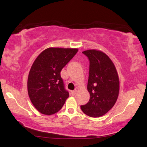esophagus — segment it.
<instances>
[{
	"label": "esophagus",
	"instance_id": "34e87169",
	"mask_svg": "<svg viewBox=\"0 0 147 147\" xmlns=\"http://www.w3.org/2000/svg\"><path fill=\"white\" fill-rule=\"evenodd\" d=\"M76 90H74V91H71V94H73V95H74V94H76Z\"/></svg>",
	"mask_w": 147,
	"mask_h": 147
}]
</instances>
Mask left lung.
<instances>
[{
  "label": "left lung",
  "instance_id": "1",
  "mask_svg": "<svg viewBox=\"0 0 147 147\" xmlns=\"http://www.w3.org/2000/svg\"><path fill=\"white\" fill-rule=\"evenodd\" d=\"M89 60L88 91L90 98L82 111L91 117H99L108 112L117 100L119 78L115 66L109 57L101 51L82 52Z\"/></svg>",
  "mask_w": 147,
  "mask_h": 147
}]
</instances>
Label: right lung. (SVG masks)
<instances>
[{
	"label": "right lung",
	"instance_id": "obj_1",
	"mask_svg": "<svg viewBox=\"0 0 147 147\" xmlns=\"http://www.w3.org/2000/svg\"><path fill=\"white\" fill-rule=\"evenodd\" d=\"M78 51L51 47L44 50L35 59L29 72L27 88L32 104L41 113H57L69 96L60 72Z\"/></svg>",
	"mask_w": 147,
	"mask_h": 147
}]
</instances>
